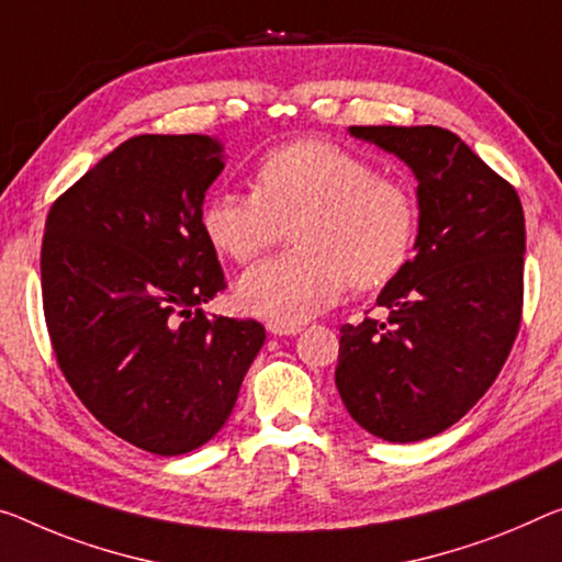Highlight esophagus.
Listing matches in <instances>:
<instances>
[{
    "instance_id": "esophagus-1",
    "label": "esophagus",
    "mask_w": 562,
    "mask_h": 562,
    "mask_svg": "<svg viewBox=\"0 0 562 562\" xmlns=\"http://www.w3.org/2000/svg\"><path fill=\"white\" fill-rule=\"evenodd\" d=\"M266 329H269V334H273V336H296L301 331V326L269 322V324H266Z\"/></svg>"
}]
</instances>
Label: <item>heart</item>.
Segmentation results:
<instances>
[{
	"label": "heart",
	"instance_id": "b5f03b06",
	"mask_svg": "<svg viewBox=\"0 0 562 562\" xmlns=\"http://www.w3.org/2000/svg\"><path fill=\"white\" fill-rule=\"evenodd\" d=\"M254 193L218 191L203 205L209 244L251 261L289 233L296 251L254 266L236 283L246 314L301 324L347 291L382 286L407 263L417 236V198L404 180L329 140H293L266 153Z\"/></svg>",
	"mask_w": 562,
	"mask_h": 562
}]
</instances>
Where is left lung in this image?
Wrapping results in <instances>:
<instances>
[{
    "label": "left lung",
    "instance_id": "obj_1",
    "mask_svg": "<svg viewBox=\"0 0 562 562\" xmlns=\"http://www.w3.org/2000/svg\"><path fill=\"white\" fill-rule=\"evenodd\" d=\"M417 178L414 256L376 306L344 324L336 390L359 427L419 442L462 419L510 353L522 316L525 215L515 188L435 125H353Z\"/></svg>",
    "mask_w": 562,
    "mask_h": 562
}]
</instances>
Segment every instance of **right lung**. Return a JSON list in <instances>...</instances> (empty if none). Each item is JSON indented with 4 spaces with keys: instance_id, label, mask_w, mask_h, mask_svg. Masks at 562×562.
Returning a JSON list of instances; mask_svg holds the SVG:
<instances>
[{
    "instance_id": "obj_1",
    "label": "right lung",
    "mask_w": 562,
    "mask_h": 562,
    "mask_svg": "<svg viewBox=\"0 0 562 562\" xmlns=\"http://www.w3.org/2000/svg\"><path fill=\"white\" fill-rule=\"evenodd\" d=\"M223 170L209 135H135L52 203L42 304L57 364L100 425L160 457L209 442L266 341L254 318L203 314L226 289L205 238Z\"/></svg>"
}]
</instances>
